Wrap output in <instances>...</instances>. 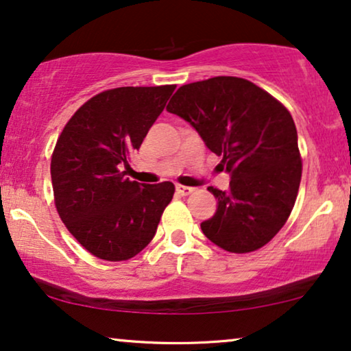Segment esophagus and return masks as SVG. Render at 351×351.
<instances>
[{
  "instance_id": "obj_1",
  "label": "esophagus",
  "mask_w": 351,
  "mask_h": 351,
  "mask_svg": "<svg viewBox=\"0 0 351 351\" xmlns=\"http://www.w3.org/2000/svg\"><path fill=\"white\" fill-rule=\"evenodd\" d=\"M176 190H177V193L182 195V196H186V195L193 193V189H191V186H185V185H177Z\"/></svg>"
}]
</instances>
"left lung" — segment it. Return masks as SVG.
<instances>
[{
    "label": "left lung",
    "mask_w": 351,
    "mask_h": 351,
    "mask_svg": "<svg viewBox=\"0 0 351 351\" xmlns=\"http://www.w3.org/2000/svg\"><path fill=\"white\" fill-rule=\"evenodd\" d=\"M166 110L196 129L232 179L227 191L208 189L217 210L201 223L206 238L237 254L265 246L289 217L302 177L287 108L251 81L215 76L180 86Z\"/></svg>",
    "instance_id": "1"
}]
</instances>
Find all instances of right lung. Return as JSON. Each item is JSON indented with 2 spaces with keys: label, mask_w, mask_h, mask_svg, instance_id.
I'll use <instances>...</instances> for the list:
<instances>
[{
  "label": "right lung",
  "mask_w": 351,
  "mask_h": 351,
  "mask_svg": "<svg viewBox=\"0 0 351 351\" xmlns=\"http://www.w3.org/2000/svg\"><path fill=\"white\" fill-rule=\"evenodd\" d=\"M174 89L104 90L76 110L57 138L51 160L57 213L76 241L102 261L137 256L174 196L172 182L143 185L123 171Z\"/></svg>",
  "instance_id": "add662e5"
}]
</instances>
